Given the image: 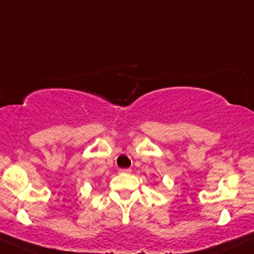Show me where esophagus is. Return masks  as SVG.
Returning <instances> with one entry per match:
<instances>
[{
  "label": "esophagus",
  "instance_id": "obj_1",
  "mask_svg": "<svg viewBox=\"0 0 254 254\" xmlns=\"http://www.w3.org/2000/svg\"><path fill=\"white\" fill-rule=\"evenodd\" d=\"M119 173H121V174H123V173L129 174V173H131V170H130V168H122V170H119Z\"/></svg>",
  "mask_w": 254,
  "mask_h": 254
}]
</instances>
